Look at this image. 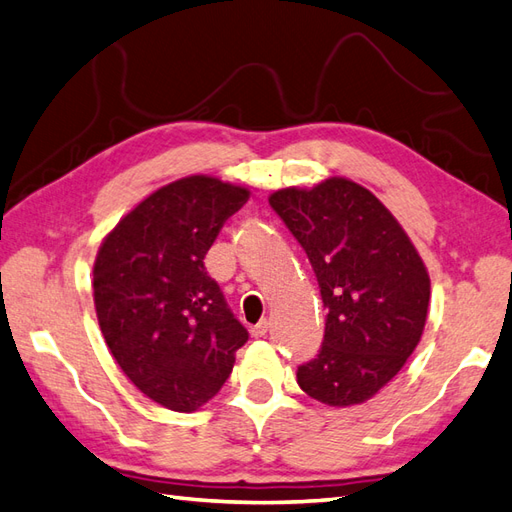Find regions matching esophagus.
<instances>
[{
    "label": "esophagus",
    "mask_w": 512,
    "mask_h": 512,
    "mask_svg": "<svg viewBox=\"0 0 512 512\" xmlns=\"http://www.w3.org/2000/svg\"><path fill=\"white\" fill-rule=\"evenodd\" d=\"M252 336L254 338H262V336H267V331H269V321L267 319H262L258 325H254L252 329Z\"/></svg>",
    "instance_id": "1"
}]
</instances>
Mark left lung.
<instances>
[{
  "label": "left lung",
  "instance_id": "obj_1",
  "mask_svg": "<svg viewBox=\"0 0 512 512\" xmlns=\"http://www.w3.org/2000/svg\"><path fill=\"white\" fill-rule=\"evenodd\" d=\"M269 204L308 254L327 310L299 388L329 407L364 403L418 347L431 299L424 262L394 215L347 178L280 189Z\"/></svg>",
  "mask_w": 512,
  "mask_h": 512
}]
</instances>
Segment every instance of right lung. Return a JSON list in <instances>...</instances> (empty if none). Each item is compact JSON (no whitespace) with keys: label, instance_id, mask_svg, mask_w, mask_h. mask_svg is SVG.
Wrapping results in <instances>:
<instances>
[{"label":"right lung","instance_id":"obj_1","mask_svg":"<svg viewBox=\"0 0 512 512\" xmlns=\"http://www.w3.org/2000/svg\"><path fill=\"white\" fill-rule=\"evenodd\" d=\"M250 191L187 176L150 193L107 234L94 260L103 338L137 390L172 411L211 400L250 338L206 273L204 256Z\"/></svg>","mask_w":512,"mask_h":512}]
</instances>
